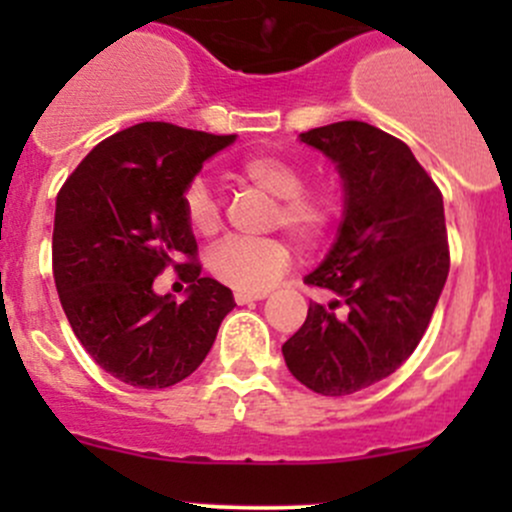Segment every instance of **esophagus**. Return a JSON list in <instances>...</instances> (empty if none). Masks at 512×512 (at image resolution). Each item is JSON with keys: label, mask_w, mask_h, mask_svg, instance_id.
Returning <instances> with one entry per match:
<instances>
[{"label": "esophagus", "mask_w": 512, "mask_h": 512, "mask_svg": "<svg viewBox=\"0 0 512 512\" xmlns=\"http://www.w3.org/2000/svg\"><path fill=\"white\" fill-rule=\"evenodd\" d=\"M257 299H265V292H235L237 304H250L257 302Z\"/></svg>", "instance_id": "esophagus-1"}]
</instances>
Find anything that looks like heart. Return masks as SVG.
<instances>
[{
    "label": "heart",
    "instance_id": "obj_1",
    "mask_svg": "<svg viewBox=\"0 0 512 512\" xmlns=\"http://www.w3.org/2000/svg\"><path fill=\"white\" fill-rule=\"evenodd\" d=\"M235 178L275 198L270 225L289 232L297 245L317 247L334 232L342 205L334 190L324 185H304L307 175L294 160L257 153L235 165ZM185 223L198 235H213L220 227V203L213 185L193 178L183 190ZM292 260L282 237L265 240H223L208 252V272L237 292H265L285 275Z\"/></svg>",
    "mask_w": 512,
    "mask_h": 512
}]
</instances>
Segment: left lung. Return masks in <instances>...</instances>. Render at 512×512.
<instances>
[{"label":"left lung","mask_w":512,"mask_h":512,"mask_svg":"<svg viewBox=\"0 0 512 512\" xmlns=\"http://www.w3.org/2000/svg\"><path fill=\"white\" fill-rule=\"evenodd\" d=\"M299 138L337 163L347 210L327 260L304 277L332 302H309L282 354L307 389L347 396L394 374L426 334L451 267L443 195L404 141L364 121Z\"/></svg>","instance_id":"obj_1"}]
</instances>
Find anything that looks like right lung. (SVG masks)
<instances>
[{"instance_id": "right-lung-1", "label": "right lung", "mask_w": 512, "mask_h": 512, "mask_svg": "<svg viewBox=\"0 0 512 512\" xmlns=\"http://www.w3.org/2000/svg\"><path fill=\"white\" fill-rule=\"evenodd\" d=\"M235 136L146 121L101 141L56 195L51 262L76 339L123 384L165 389L193 374L235 307L200 277L183 190ZM185 259V263H180ZM173 264L191 285L185 303L158 298L152 280Z\"/></svg>"}]
</instances>
